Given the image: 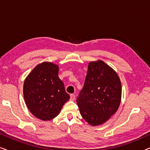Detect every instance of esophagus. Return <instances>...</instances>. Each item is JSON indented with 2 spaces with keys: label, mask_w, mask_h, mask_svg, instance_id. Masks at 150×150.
Segmentation results:
<instances>
[{
  "label": "esophagus",
  "mask_w": 150,
  "mask_h": 150,
  "mask_svg": "<svg viewBox=\"0 0 150 150\" xmlns=\"http://www.w3.org/2000/svg\"><path fill=\"white\" fill-rule=\"evenodd\" d=\"M76 98V96L74 94H71L70 95V100H71V101H74V100H75Z\"/></svg>",
  "instance_id": "esophagus-1"
}]
</instances>
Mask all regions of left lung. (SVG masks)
<instances>
[{
	"label": "left lung",
	"mask_w": 150,
	"mask_h": 150,
	"mask_svg": "<svg viewBox=\"0 0 150 150\" xmlns=\"http://www.w3.org/2000/svg\"><path fill=\"white\" fill-rule=\"evenodd\" d=\"M121 98L122 84L117 74L101 60L90 62L76 100L84 120L91 126L104 124L117 110Z\"/></svg>",
	"instance_id": "left-lung-1"
}]
</instances>
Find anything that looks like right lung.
I'll return each mask as SVG.
<instances>
[{"label": "right lung", "instance_id": "1", "mask_svg": "<svg viewBox=\"0 0 150 150\" xmlns=\"http://www.w3.org/2000/svg\"><path fill=\"white\" fill-rule=\"evenodd\" d=\"M59 66L50 62L37 65L26 78L23 93L28 110L44 121L58 115L70 96L58 76Z\"/></svg>", "mask_w": 150, "mask_h": 150}]
</instances>
